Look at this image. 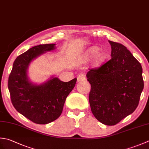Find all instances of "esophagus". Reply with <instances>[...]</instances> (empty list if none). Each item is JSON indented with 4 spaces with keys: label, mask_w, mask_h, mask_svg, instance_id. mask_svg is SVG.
Returning a JSON list of instances; mask_svg holds the SVG:
<instances>
[{
    "label": "esophagus",
    "mask_w": 149,
    "mask_h": 149,
    "mask_svg": "<svg viewBox=\"0 0 149 149\" xmlns=\"http://www.w3.org/2000/svg\"><path fill=\"white\" fill-rule=\"evenodd\" d=\"M85 79H86V77H85V75H84V74H80L77 76L78 82H80V81H84Z\"/></svg>",
    "instance_id": "esophagus-1"
}]
</instances>
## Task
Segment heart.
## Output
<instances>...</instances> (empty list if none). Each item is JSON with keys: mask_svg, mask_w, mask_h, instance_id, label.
Segmentation results:
<instances>
[{"mask_svg": "<svg viewBox=\"0 0 149 149\" xmlns=\"http://www.w3.org/2000/svg\"><path fill=\"white\" fill-rule=\"evenodd\" d=\"M93 56V65L95 66H99L106 59L107 54L103 49H99L97 46H93L87 49L84 58L85 60H88Z\"/></svg>", "mask_w": 149, "mask_h": 149, "instance_id": "b5f03b06", "label": "heart"}]
</instances>
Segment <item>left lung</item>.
I'll return each instance as SVG.
<instances>
[{
    "instance_id": "left-lung-1",
    "label": "left lung",
    "mask_w": 149,
    "mask_h": 149,
    "mask_svg": "<svg viewBox=\"0 0 149 149\" xmlns=\"http://www.w3.org/2000/svg\"><path fill=\"white\" fill-rule=\"evenodd\" d=\"M111 59L87 72L91 84L89 102L95 118L104 125H115L138 105L144 83L142 67L121 44L109 40Z\"/></svg>"
}]
</instances>
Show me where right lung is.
Listing matches in <instances>:
<instances>
[{
	"mask_svg": "<svg viewBox=\"0 0 149 149\" xmlns=\"http://www.w3.org/2000/svg\"><path fill=\"white\" fill-rule=\"evenodd\" d=\"M55 48V44H46L29 49L15 60L8 79V89L15 109L37 124H48L59 117L67 96L77 81L74 78L63 82L54 75L39 84L30 80L28 69L31 61Z\"/></svg>",
	"mask_w": 149,
	"mask_h": 149,
	"instance_id": "1",
	"label": "right lung"
}]
</instances>
